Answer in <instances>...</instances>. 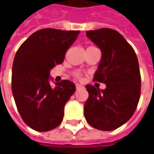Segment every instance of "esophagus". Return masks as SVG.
<instances>
[{"label": "esophagus", "mask_w": 154, "mask_h": 154, "mask_svg": "<svg viewBox=\"0 0 154 154\" xmlns=\"http://www.w3.org/2000/svg\"><path fill=\"white\" fill-rule=\"evenodd\" d=\"M82 86H81L80 84H76V88H77V90L80 89V88H82Z\"/></svg>", "instance_id": "esophagus-1"}]
</instances>
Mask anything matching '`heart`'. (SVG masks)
Segmentation results:
<instances>
[{
    "mask_svg": "<svg viewBox=\"0 0 154 154\" xmlns=\"http://www.w3.org/2000/svg\"><path fill=\"white\" fill-rule=\"evenodd\" d=\"M74 77H77V78H81L82 76H81V74L79 73V72H75V73H74Z\"/></svg>",
    "mask_w": 154,
    "mask_h": 154,
    "instance_id": "b5f03b06",
    "label": "heart"
}]
</instances>
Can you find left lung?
Segmentation results:
<instances>
[{"label": "left lung", "mask_w": 154, "mask_h": 154, "mask_svg": "<svg viewBox=\"0 0 154 154\" xmlns=\"http://www.w3.org/2000/svg\"><path fill=\"white\" fill-rule=\"evenodd\" d=\"M87 36L101 50L93 81L105 83L106 88L86 86L89 97L84 116L91 126L110 131L127 122L137 108L141 91L139 61L132 46L115 29L90 30Z\"/></svg>", "instance_id": "8db88e82"}]
</instances>
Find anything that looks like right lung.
<instances>
[{
	"mask_svg": "<svg viewBox=\"0 0 154 154\" xmlns=\"http://www.w3.org/2000/svg\"><path fill=\"white\" fill-rule=\"evenodd\" d=\"M79 33V30L42 29L32 34L15 54L12 93L22 119L36 131H49L63 121L64 106L76 87L68 80L51 87L49 72L63 62L66 52Z\"/></svg>",
	"mask_w": 154,
	"mask_h": 154,
	"instance_id": "1",
	"label": "right lung"
}]
</instances>
